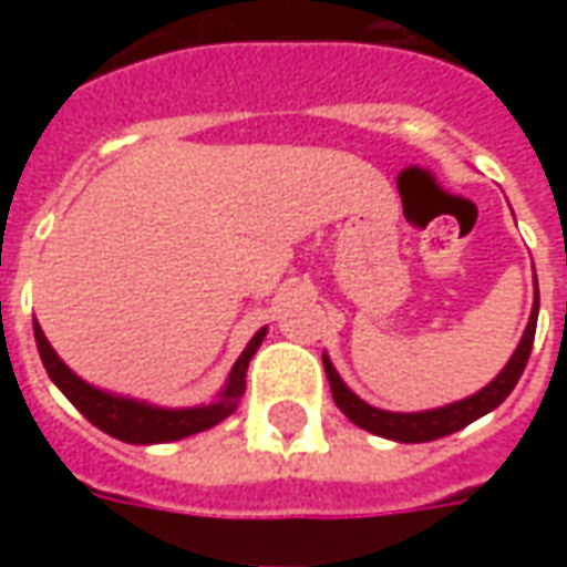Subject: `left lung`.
<instances>
[{
  "instance_id": "1",
  "label": "left lung",
  "mask_w": 567,
  "mask_h": 567,
  "mask_svg": "<svg viewBox=\"0 0 567 567\" xmlns=\"http://www.w3.org/2000/svg\"><path fill=\"white\" fill-rule=\"evenodd\" d=\"M537 309H540V295H537L535 279V303H532V316H528V324H525L523 340L513 349L511 361L501 368L498 377L488 382V385H483L476 394H471V398H462V401H455V404L446 406H434V410H419V413H392V410H380V406H370L368 401H361V398L340 380L333 361L328 358V352H324L321 361H324V373H328V382H331L333 404L340 406L358 427H364V431L377 434V437L398 440V443H427V440L455 434V431H462L464 425H471V422H476L480 416H486L495 406H501L507 401V394L513 392V385L523 377L525 364H528V355H532V346H535Z\"/></svg>"
}]
</instances>
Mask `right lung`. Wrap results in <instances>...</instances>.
Segmentation results:
<instances>
[{"label":"right lung","instance_id":"add662e5","mask_svg":"<svg viewBox=\"0 0 567 567\" xmlns=\"http://www.w3.org/2000/svg\"><path fill=\"white\" fill-rule=\"evenodd\" d=\"M32 331H35V346H39V355H42L48 377L75 404L81 416L100 427V431H105L109 437L124 440V443H142V446L190 437V434L209 431L212 425H218V422L230 416L239 406V398L246 394L248 361L255 358L258 346L267 337V328H260L248 340V346L243 349V355L236 358V364L227 373V382H224V389L215 401L197 406H157L148 404V401L127 398V394L105 392V389H96L87 380H81L79 373L69 370L66 361L56 355L54 346L48 343L39 321H32Z\"/></svg>","mask_w":567,"mask_h":567}]
</instances>
